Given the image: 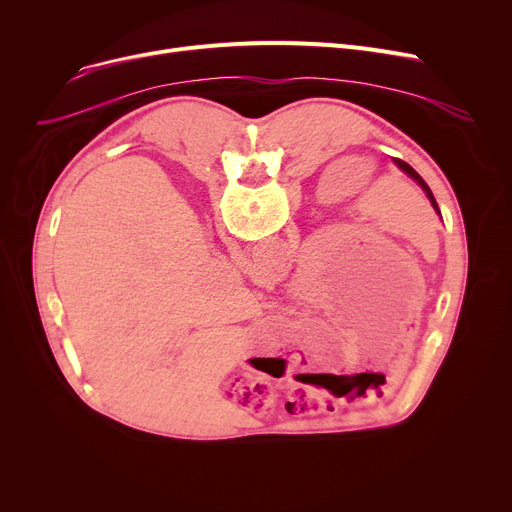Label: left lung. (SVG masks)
<instances>
[{
  "label": "left lung",
  "mask_w": 512,
  "mask_h": 512,
  "mask_svg": "<svg viewBox=\"0 0 512 512\" xmlns=\"http://www.w3.org/2000/svg\"><path fill=\"white\" fill-rule=\"evenodd\" d=\"M394 164H396V166H398V168H400L402 172H405L407 176H411V178H413V180H415V182H417V184H419V186L423 188V191H425V195H427V199H429V201H432L434 209H436V211L440 213V209H438V203H436V199H434L432 191H429V186L425 184V180H423V178H421V176H419V174H417V172H415V170H413V168H411V166L407 164V161H402V159H394Z\"/></svg>",
  "instance_id": "8db88e82"
}]
</instances>
